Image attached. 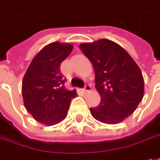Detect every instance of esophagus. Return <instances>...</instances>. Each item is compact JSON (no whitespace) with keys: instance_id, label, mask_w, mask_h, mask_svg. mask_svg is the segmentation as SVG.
Returning <instances> with one entry per match:
<instances>
[{"instance_id":"34e87169","label":"esophagus","mask_w":160,"mask_h":160,"mask_svg":"<svg viewBox=\"0 0 160 160\" xmlns=\"http://www.w3.org/2000/svg\"><path fill=\"white\" fill-rule=\"evenodd\" d=\"M91 90V86L89 85V84H87V85H85V87H84V88H83V91L84 92H88V91Z\"/></svg>"}]
</instances>
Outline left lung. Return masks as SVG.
<instances>
[{
  "label": "left lung",
  "mask_w": 160,
  "mask_h": 160,
  "mask_svg": "<svg viewBox=\"0 0 160 160\" xmlns=\"http://www.w3.org/2000/svg\"><path fill=\"white\" fill-rule=\"evenodd\" d=\"M80 49L93 63L100 104L90 108L91 115L105 124H117L135 111L144 93L140 68L118 44L102 39L82 43Z\"/></svg>",
  "instance_id": "8db88e82"
}]
</instances>
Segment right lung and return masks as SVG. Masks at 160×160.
<instances>
[{
    "mask_svg": "<svg viewBox=\"0 0 160 160\" xmlns=\"http://www.w3.org/2000/svg\"><path fill=\"white\" fill-rule=\"evenodd\" d=\"M69 43L52 42L31 62L22 81V96L27 112L40 123L52 126L65 118L75 89L64 88L60 65L72 52Z\"/></svg>",
    "mask_w": 160,
    "mask_h": 160,
    "instance_id": "right-lung-1",
    "label": "right lung"
}]
</instances>
